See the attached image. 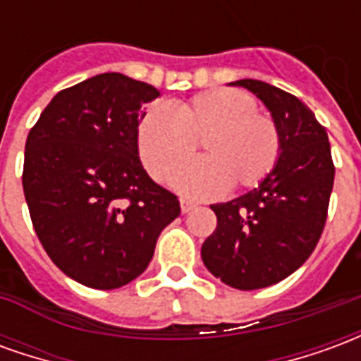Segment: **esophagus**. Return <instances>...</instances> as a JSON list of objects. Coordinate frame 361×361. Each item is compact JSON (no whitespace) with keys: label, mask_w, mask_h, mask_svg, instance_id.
Here are the masks:
<instances>
[{"label":"esophagus","mask_w":361,"mask_h":361,"mask_svg":"<svg viewBox=\"0 0 361 361\" xmlns=\"http://www.w3.org/2000/svg\"><path fill=\"white\" fill-rule=\"evenodd\" d=\"M180 207H181V212H183V214H188L189 211H193V209H195L197 204L193 203V201H188V199H181Z\"/></svg>","instance_id":"esophagus-1"}]
</instances>
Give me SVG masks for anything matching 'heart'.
I'll return each mask as SVG.
<instances>
[{
  "label": "heart",
  "instance_id": "1",
  "mask_svg": "<svg viewBox=\"0 0 361 361\" xmlns=\"http://www.w3.org/2000/svg\"><path fill=\"white\" fill-rule=\"evenodd\" d=\"M204 141L205 160L179 170ZM137 149L147 172L157 181L172 180L189 197H211L228 183L253 188L265 180L280 152L279 127L259 114L253 96L238 89L204 90L185 102L152 106L137 127Z\"/></svg>",
  "mask_w": 361,
  "mask_h": 361
}]
</instances>
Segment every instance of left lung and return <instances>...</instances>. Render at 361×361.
Returning a JSON list of instances; mask_svg holds the SVG:
<instances>
[{
	"label": "left lung",
	"mask_w": 361,
	"mask_h": 361,
	"mask_svg": "<svg viewBox=\"0 0 361 361\" xmlns=\"http://www.w3.org/2000/svg\"><path fill=\"white\" fill-rule=\"evenodd\" d=\"M257 96L279 127L276 164L245 195L212 204L216 230L201 257L212 276L235 290H259L307 261L325 228L334 166L325 127L305 104L257 79L230 82Z\"/></svg>",
	"instance_id": "obj_1"
}]
</instances>
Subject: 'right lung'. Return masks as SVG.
Here are the masks:
<instances>
[{
	"mask_svg": "<svg viewBox=\"0 0 361 361\" xmlns=\"http://www.w3.org/2000/svg\"><path fill=\"white\" fill-rule=\"evenodd\" d=\"M158 96L152 85L100 73L58 92L28 133L23 189L32 226L79 284H129L180 216L178 197L150 180L137 149V127Z\"/></svg>",
	"mask_w": 361,
	"mask_h": 361,
	"instance_id": "obj_1",
	"label": "right lung"
}]
</instances>
